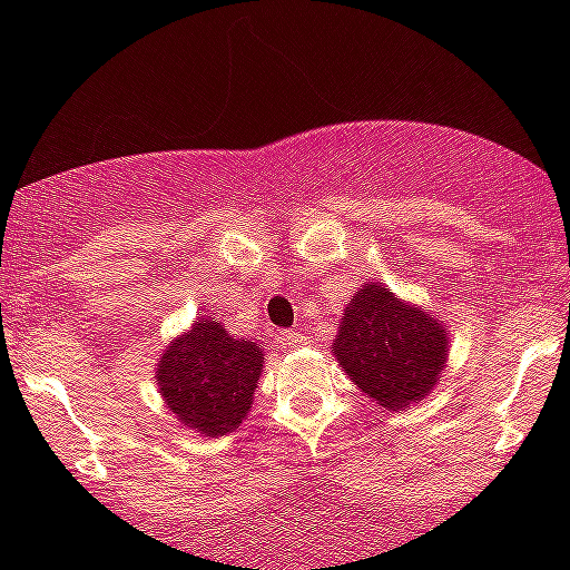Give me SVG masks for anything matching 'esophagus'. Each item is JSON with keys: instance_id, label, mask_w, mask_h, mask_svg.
I'll return each instance as SVG.
<instances>
[{"instance_id": "1", "label": "esophagus", "mask_w": 570, "mask_h": 570, "mask_svg": "<svg viewBox=\"0 0 570 570\" xmlns=\"http://www.w3.org/2000/svg\"><path fill=\"white\" fill-rule=\"evenodd\" d=\"M278 338H281V342H284V344H301V342H306V336H303L301 331H284Z\"/></svg>"}]
</instances>
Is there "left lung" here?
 I'll list each match as a JSON object with an SVG mask.
<instances>
[{
  "label": "left lung",
  "mask_w": 570,
  "mask_h": 570,
  "mask_svg": "<svg viewBox=\"0 0 570 570\" xmlns=\"http://www.w3.org/2000/svg\"><path fill=\"white\" fill-rule=\"evenodd\" d=\"M331 353L361 392L396 413L439 386L450 361V331L439 314L366 281L344 308Z\"/></svg>",
  "instance_id": "obj_1"
}]
</instances>
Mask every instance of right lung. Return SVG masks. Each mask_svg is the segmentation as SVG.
I'll use <instances>...</instances> for the list:
<instances>
[{
  "label": "right lung",
  "instance_id": "right-lung-1",
  "mask_svg": "<svg viewBox=\"0 0 570 570\" xmlns=\"http://www.w3.org/2000/svg\"><path fill=\"white\" fill-rule=\"evenodd\" d=\"M264 350L215 317H198L163 350L154 381L176 422L204 439L234 433L253 407Z\"/></svg>",
  "mask_w": 570,
  "mask_h": 570
}]
</instances>
